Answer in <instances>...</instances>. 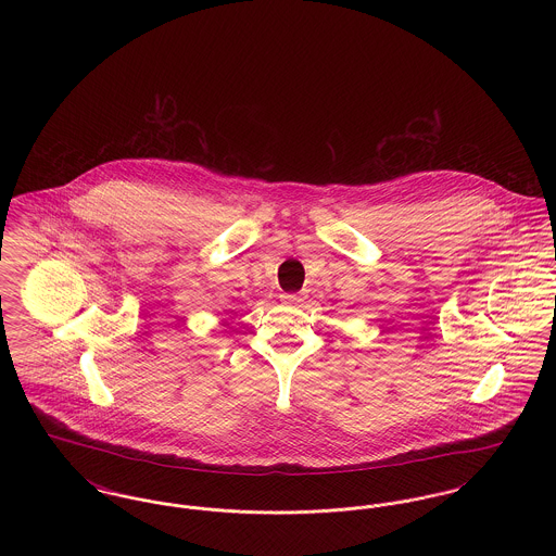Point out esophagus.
Returning <instances> with one entry per match:
<instances>
[{"instance_id": "1", "label": "esophagus", "mask_w": 556, "mask_h": 556, "mask_svg": "<svg viewBox=\"0 0 556 556\" xmlns=\"http://www.w3.org/2000/svg\"><path fill=\"white\" fill-rule=\"evenodd\" d=\"M281 300H283L286 304H295V306H298V304L302 302V295H300V293H283Z\"/></svg>"}]
</instances>
